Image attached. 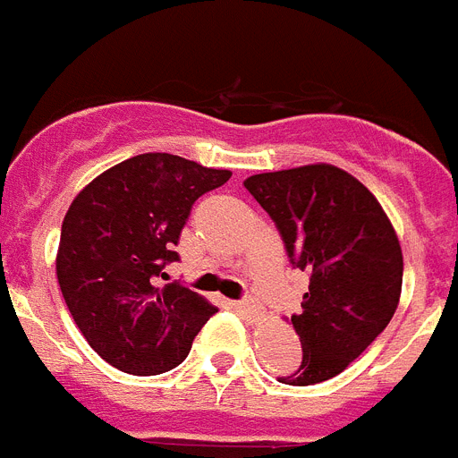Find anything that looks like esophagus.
I'll list each match as a JSON object with an SVG mask.
<instances>
[{"instance_id": "esophagus-1", "label": "esophagus", "mask_w": 458, "mask_h": 458, "mask_svg": "<svg viewBox=\"0 0 458 458\" xmlns=\"http://www.w3.org/2000/svg\"><path fill=\"white\" fill-rule=\"evenodd\" d=\"M233 307H235L237 312H242V314H247L249 318H251V321H259L260 318V307H259V302L256 301H242V302H233Z\"/></svg>"}]
</instances>
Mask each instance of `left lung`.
Returning a JSON list of instances; mask_svg holds the SVG:
<instances>
[{
    "label": "left lung",
    "instance_id": "8db88e82",
    "mask_svg": "<svg viewBox=\"0 0 458 458\" xmlns=\"http://www.w3.org/2000/svg\"><path fill=\"white\" fill-rule=\"evenodd\" d=\"M310 275L291 317L302 360L279 382L310 386L340 375L389 326L403 291V249L377 198L349 172L314 163L244 182Z\"/></svg>",
    "mask_w": 458,
    "mask_h": 458
}]
</instances>
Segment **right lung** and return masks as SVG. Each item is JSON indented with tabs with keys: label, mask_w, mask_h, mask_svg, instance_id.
<instances>
[{
	"label": "right lung",
	"mask_w": 458,
	"mask_h": 458,
	"mask_svg": "<svg viewBox=\"0 0 458 458\" xmlns=\"http://www.w3.org/2000/svg\"><path fill=\"white\" fill-rule=\"evenodd\" d=\"M230 170L172 153H141L95 176L69 205L55 275L76 326L95 352L128 375H160L191 352L218 307L183 286H160L199 195Z\"/></svg>",
	"instance_id": "obj_1"
}]
</instances>
